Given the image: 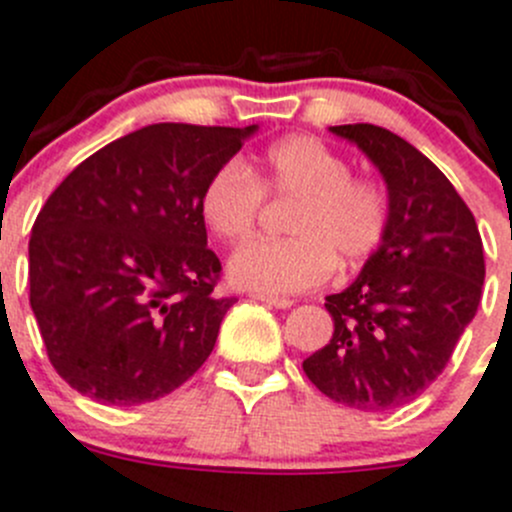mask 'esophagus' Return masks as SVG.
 <instances>
[{
    "instance_id": "34e87169",
    "label": "esophagus",
    "mask_w": 512,
    "mask_h": 512,
    "mask_svg": "<svg viewBox=\"0 0 512 512\" xmlns=\"http://www.w3.org/2000/svg\"><path fill=\"white\" fill-rule=\"evenodd\" d=\"M256 302L261 304H269V307H276V309H289L294 304V299L289 297H274V294H251Z\"/></svg>"
}]
</instances>
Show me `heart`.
I'll return each instance as SVG.
<instances>
[{
	"label": "heart",
	"instance_id": "b5f03b06",
	"mask_svg": "<svg viewBox=\"0 0 512 512\" xmlns=\"http://www.w3.org/2000/svg\"><path fill=\"white\" fill-rule=\"evenodd\" d=\"M271 198L294 200L281 241H248L228 261L233 284L259 294L312 289L340 266L373 256L391 223V200L378 182L353 177V167L314 137H289L266 149L253 167L233 159L200 192V218L220 241L253 231Z\"/></svg>",
	"mask_w": 512,
	"mask_h": 512
}]
</instances>
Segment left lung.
I'll return each instance as SVG.
<instances>
[{
  "mask_svg": "<svg viewBox=\"0 0 512 512\" xmlns=\"http://www.w3.org/2000/svg\"><path fill=\"white\" fill-rule=\"evenodd\" d=\"M386 180L391 223L348 289L325 299L335 332L302 363L327 398L388 411L437 381L482 297L475 215L437 164L373 124L330 126Z\"/></svg>",
  "mask_w": 512,
  "mask_h": 512,
  "instance_id": "1",
  "label": "left lung"
}]
</instances>
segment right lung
Listing matches in <instances>:
<instances>
[{
	"instance_id": "right-lung-1",
	"label": "right lung",
	"mask_w": 512,
	"mask_h": 512,
	"mask_svg": "<svg viewBox=\"0 0 512 512\" xmlns=\"http://www.w3.org/2000/svg\"><path fill=\"white\" fill-rule=\"evenodd\" d=\"M259 126L152 124L81 162L30 238V307L58 375L109 406L195 375L236 297H215L200 192Z\"/></svg>"
}]
</instances>
